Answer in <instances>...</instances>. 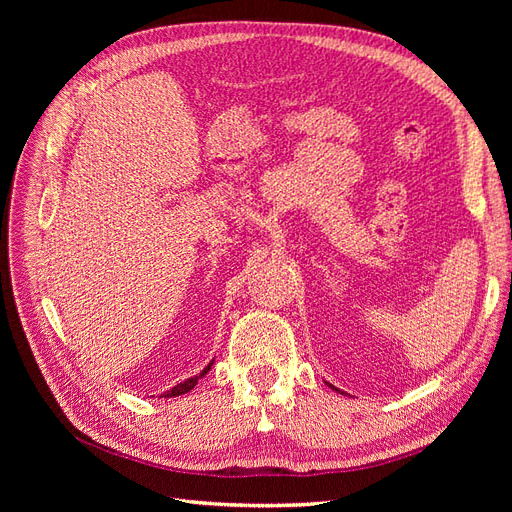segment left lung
I'll return each mask as SVG.
<instances>
[{"label":"left lung","instance_id":"1","mask_svg":"<svg viewBox=\"0 0 512 512\" xmlns=\"http://www.w3.org/2000/svg\"><path fill=\"white\" fill-rule=\"evenodd\" d=\"M333 389H335V386H333ZM335 391H337V389H335Z\"/></svg>","mask_w":512,"mask_h":512}]
</instances>
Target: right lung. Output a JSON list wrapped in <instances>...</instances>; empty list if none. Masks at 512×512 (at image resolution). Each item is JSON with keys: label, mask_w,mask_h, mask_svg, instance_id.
<instances>
[{"label": "right lung", "mask_w": 512, "mask_h": 512, "mask_svg": "<svg viewBox=\"0 0 512 512\" xmlns=\"http://www.w3.org/2000/svg\"><path fill=\"white\" fill-rule=\"evenodd\" d=\"M211 365H213V361L203 369V374H200V376H194V378H188V380H185V382H181V384H177L175 386V389H170V391H166L162 397H177V395H183V393H188V391H192L194 389V386H196V382L200 380V378H203L205 374H207V371L211 369Z\"/></svg>", "instance_id": "add662e5"}]
</instances>
